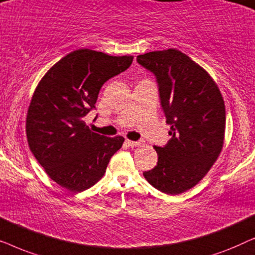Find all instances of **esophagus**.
Wrapping results in <instances>:
<instances>
[{
	"instance_id": "34e87169",
	"label": "esophagus",
	"mask_w": 255,
	"mask_h": 255,
	"mask_svg": "<svg viewBox=\"0 0 255 255\" xmlns=\"http://www.w3.org/2000/svg\"><path fill=\"white\" fill-rule=\"evenodd\" d=\"M125 144H127L128 146H130V147H134V146H139L141 144L140 141H133V140H125Z\"/></svg>"
}]
</instances>
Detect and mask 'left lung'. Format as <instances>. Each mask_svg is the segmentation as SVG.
Wrapping results in <instances>:
<instances>
[{"mask_svg":"<svg viewBox=\"0 0 255 255\" xmlns=\"http://www.w3.org/2000/svg\"><path fill=\"white\" fill-rule=\"evenodd\" d=\"M153 73L172 139L154 146L158 162L145 179L165 194L183 193L203 179L224 142L225 106L211 76L182 52L169 48L138 55Z\"/></svg>","mask_w":255,"mask_h":255,"instance_id":"obj_1","label":"left lung"}]
</instances>
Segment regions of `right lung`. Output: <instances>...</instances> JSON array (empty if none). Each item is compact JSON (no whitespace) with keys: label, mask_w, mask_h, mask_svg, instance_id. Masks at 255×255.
Segmentation results:
<instances>
[{"label":"right lung","mask_w":255,"mask_h":255,"mask_svg":"<svg viewBox=\"0 0 255 255\" xmlns=\"http://www.w3.org/2000/svg\"><path fill=\"white\" fill-rule=\"evenodd\" d=\"M131 55L113 57L93 50L73 51L40 80L26 116V137L37 161L61 187L80 193L102 179L124 138L104 137L83 118L104 82L127 71Z\"/></svg>","instance_id":"right-lung-1"}]
</instances>
